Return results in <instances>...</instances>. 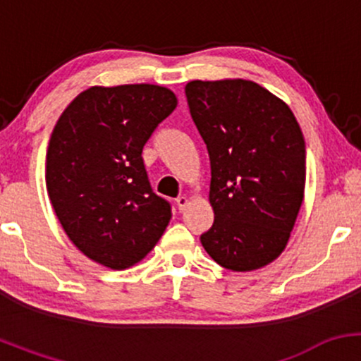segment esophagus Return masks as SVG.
<instances>
[{
  "instance_id": "obj_1",
  "label": "esophagus",
  "mask_w": 361,
  "mask_h": 361,
  "mask_svg": "<svg viewBox=\"0 0 361 361\" xmlns=\"http://www.w3.org/2000/svg\"><path fill=\"white\" fill-rule=\"evenodd\" d=\"M186 205H188V198L186 197H178L176 198V207L180 212H183V210L186 209Z\"/></svg>"
}]
</instances>
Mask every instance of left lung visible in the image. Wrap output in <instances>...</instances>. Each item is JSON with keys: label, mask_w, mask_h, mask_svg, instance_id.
<instances>
[{"label": "left lung", "mask_w": 361, "mask_h": 361, "mask_svg": "<svg viewBox=\"0 0 361 361\" xmlns=\"http://www.w3.org/2000/svg\"><path fill=\"white\" fill-rule=\"evenodd\" d=\"M190 114L210 157L215 263L252 271L287 247L305 190V142L288 105L250 80L190 81Z\"/></svg>", "instance_id": "8db88e82"}]
</instances>
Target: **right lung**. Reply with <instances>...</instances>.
<instances>
[{
	"instance_id": "1",
	"label": "right lung",
	"mask_w": 361,
	"mask_h": 361,
	"mask_svg": "<svg viewBox=\"0 0 361 361\" xmlns=\"http://www.w3.org/2000/svg\"><path fill=\"white\" fill-rule=\"evenodd\" d=\"M176 105L159 85L91 86L54 127L45 159L54 212L74 246L103 267H134L166 231L171 207L152 192L142 149Z\"/></svg>"
}]
</instances>
